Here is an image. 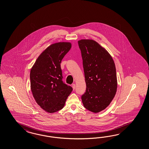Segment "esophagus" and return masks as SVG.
I'll list each match as a JSON object with an SVG mask.
<instances>
[{
	"label": "esophagus",
	"instance_id": "obj_1",
	"mask_svg": "<svg viewBox=\"0 0 149 149\" xmlns=\"http://www.w3.org/2000/svg\"><path fill=\"white\" fill-rule=\"evenodd\" d=\"M72 89L74 90L75 88V84H72Z\"/></svg>",
	"mask_w": 149,
	"mask_h": 149
}]
</instances>
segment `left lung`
<instances>
[{
    "instance_id": "8db88e82",
    "label": "left lung",
    "mask_w": 149,
    "mask_h": 149,
    "mask_svg": "<svg viewBox=\"0 0 149 149\" xmlns=\"http://www.w3.org/2000/svg\"><path fill=\"white\" fill-rule=\"evenodd\" d=\"M83 60L86 91L81 99L86 109L93 113L105 109L117 89L114 62L107 50L95 40H78Z\"/></svg>"
}]
</instances>
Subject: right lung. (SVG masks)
<instances>
[{"mask_svg":"<svg viewBox=\"0 0 149 149\" xmlns=\"http://www.w3.org/2000/svg\"><path fill=\"white\" fill-rule=\"evenodd\" d=\"M72 48V43L51 44L38 57L30 70V87L37 104L52 113L64 107L72 88L63 83L61 62Z\"/></svg>","mask_w":149,"mask_h":149,"instance_id":"obj_1","label":"right lung"}]
</instances>
